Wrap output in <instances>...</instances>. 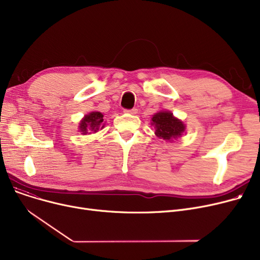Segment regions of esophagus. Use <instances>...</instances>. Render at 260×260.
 <instances>
[{
    "mask_svg": "<svg viewBox=\"0 0 260 260\" xmlns=\"http://www.w3.org/2000/svg\"><path fill=\"white\" fill-rule=\"evenodd\" d=\"M124 113H126V114H132V115H135V114H137V108H132V109H124Z\"/></svg>",
    "mask_w": 260,
    "mask_h": 260,
    "instance_id": "obj_1",
    "label": "esophagus"
}]
</instances>
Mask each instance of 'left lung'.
I'll return each instance as SVG.
<instances>
[{"instance_id": "left-lung-1", "label": "left lung", "mask_w": 260, "mask_h": 260, "mask_svg": "<svg viewBox=\"0 0 260 260\" xmlns=\"http://www.w3.org/2000/svg\"><path fill=\"white\" fill-rule=\"evenodd\" d=\"M152 124L156 127V135L163 140H171L179 137L184 132L183 123L176 119L170 112H160L152 118Z\"/></svg>"}]
</instances>
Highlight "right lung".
Listing matches in <instances>:
<instances>
[{
  "instance_id": "obj_1",
  "label": "right lung",
  "mask_w": 260,
  "mask_h": 260,
  "mask_svg": "<svg viewBox=\"0 0 260 260\" xmlns=\"http://www.w3.org/2000/svg\"><path fill=\"white\" fill-rule=\"evenodd\" d=\"M103 122V115L99 112H92L84 117L80 123V132L82 134H90V132H97ZM103 127V125H102ZM101 127V128H102Z\"/></svg>"
}]
</instances>
